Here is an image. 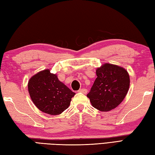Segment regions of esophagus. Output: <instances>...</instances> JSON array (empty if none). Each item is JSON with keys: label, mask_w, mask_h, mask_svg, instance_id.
I'll return each instance as SVG.
<instances>
[{"label": "esophagus", "mask_w": 155, "mask_h": 155, "mask_svg": "<svg viewBox=\"0 0 155 155\" xmlns=\"http://www.w3.org/2000/svg\"><path fill=\"white\" fill-rule=\"evenodd\" d=\"M78 91L79 93H82L84 94H87V91L86 89H85V88H81V89H80Z\"/></svg>", "instance_id": "34e87169"}]
</instances>
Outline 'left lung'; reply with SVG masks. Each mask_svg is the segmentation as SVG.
Segmentation results:
<instances>
[{
    "label": "left lung",
    "mask_w": 155,
    "mask_h": 155,
    "mask_svg": "<svg viewBox=\"0 0 155 155\" xmlns=\"http://www.w3.org/2000/svg\"><path fill=\"white\" fill-rule=\"evenodd\" d=\"M96 75L87 97L97 110L110 111L124 99L130 86L129 75L124 68L110 64L97 68Z\"/></svg>",
    "instance_id": "obj_1"
}]
</instances>
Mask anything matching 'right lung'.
I'll use <instances>...</instances> for the list:
<instances>
[{"mask_svg":"<svg viewBox=\"0 0 155 155\" xmlns=\"http://www.w3.org/2000/svg\"><path fill=\"white\" fill-rule=\"evenodd\" d=\"M28 90L37 108L50 115L60 114L67 109L75 94L49 69L33 75L28 83Z\"/></svg>","mask_w":155,"mask_h":155,"instance_id":"right-lung-1","label":"right lung"}]
</instances>
